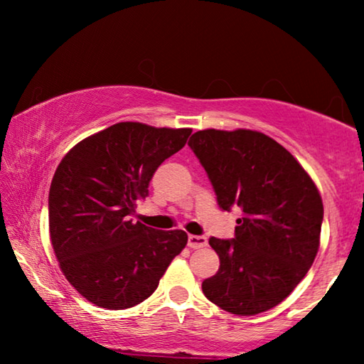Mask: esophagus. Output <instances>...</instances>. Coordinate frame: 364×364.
Instances as JSON below:
<instances>
[{
  "label": "esophagus",
  "instance_id": "34e87169",
  "mask_svg": "<svg viewBox=\"0 0 364 364\" xmlns=\"http://www.w3.org/2000/svg\"><path fill=\"white\" fill-rule=\"evenodd\" d=\"M188 247L191 248H203L207 247V237L202 235H188Z\"/></svg>",
  "mask_w": 364,
  "mask_h": 364
}]
</instances>
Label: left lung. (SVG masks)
Listing matches in <instances>:
<instances>
[{"mask_svg":"<svg viewBox=\"0 0 364 364\" xmlns=\"http://www.w3.org/2000/svg\"><path fill=\"white\" fill-rule=\"evenodd\" d=\"M188 146L205 168L222 210L242 208L235 237H210L220 258L202 283L208 300L252 316L282 303L305 278L320 247L323 202L295 157L248 129L193 134Z\"/></svg>","mask_w":364,"mask_h":364,"instance_id":"left-lung-1","label":"left lung"}]
</instances>
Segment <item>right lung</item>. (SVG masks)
Listing matches in <instances>:
<instances>
[{"instance_id": "obj_1", "label": "right lung", "mask_w": 364, "mask_h": 364, "mask_svg": "<svg viewBox=\"0 0 364 364\" xmlns=\"http://www.w3.org/2000/svg\"><path fill=\"white\" fill-rule=\"evenodd\" d=\"M192 129L117 122L63 157L49 188V233L68 282L96 306L124 310L156 291L183 230L132 222L157 167L186 146Z\"/></svg>"}]
</instances>
